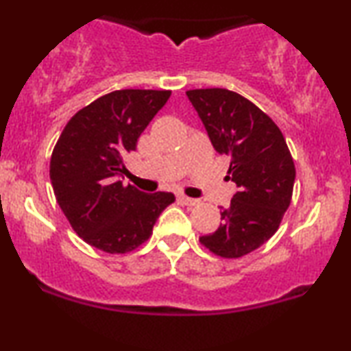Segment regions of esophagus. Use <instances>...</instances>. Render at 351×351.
I'll return each instance as SVG.
<instances>
[{
	"label": "esophagus",
	"mask_w": 351,
	"mask_h": 351,
	"mask_svg": "<svg viewBox=\"0 0 351 351\" xmlns=\"http://www.w3.org/2000/svg\"><path fill=\"white\" fill-rule=\"evenodd\" d=\"M179 199H180L184 204H186V206H196V204H199V199L190 198V196H185V195H180Z\"/></svg>",
	"instance_id": "esophagus-1"
}]
</instances>
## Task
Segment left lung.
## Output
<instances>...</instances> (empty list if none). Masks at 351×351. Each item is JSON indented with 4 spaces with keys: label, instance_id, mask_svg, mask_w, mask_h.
<instances>
[{
    "label": "left lung",
    "instance_id": "obj_1",
    "mask_svg": "<svg viewBox=\"0 0 351 351\" xmlns=\"http://www.w3.org/2000/svg\"><path fill=\"white\" fill-rule=\"evenodd\" d=\"M210 143L230 158L228 179L239 191L228 209L222 208L220 227L199 241L225 258L252 252L268 241L289 208L295 166L280 128L271 118L228 89L186 90Z\"/></svg>",
    "mask_w": 351,
    "mask_h": 351
}]
</instances>
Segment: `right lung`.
Instances as JSON below:
<instances>
[{
  "label": "right lung",
  "instance_id": "add662e5",
  "mask_svg": "<svg viewBox=\"0 0 351 351\" xmlns=\"http://www.w3.org/2000/svg\"><path fill=\"white\" fill-rule=\"evenodd\" d=\"M171 90L123 89L102 95L66 123L51 156V184L78 237L108 254H124L150 238L174 195L123 185V158L165 107Z\"/></svg>",
  "mask_w": 351,
  "mask_h": 351
}]
</instances>
